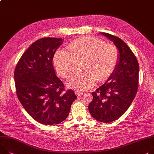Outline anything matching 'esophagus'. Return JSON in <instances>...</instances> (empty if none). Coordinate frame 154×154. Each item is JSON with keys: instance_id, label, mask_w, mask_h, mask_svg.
Returning <instances> with one entry per match:
<instances>
[{"instance_id": "1", "label": "esophagus", "mask_w": 154, "mask_h": 154, "mask_svg": "<svg viewBox=\"0 0 154 154\" xmlns=\"http://www.w3.org/2000/svg\"><path fill=\"white\" fill-rule=\"evenodd\" d=\"M75 94H76V96H80L83 95V94H84V92H82V91H81L76 90V91H75Z\"/></svg>"}]
</instances>
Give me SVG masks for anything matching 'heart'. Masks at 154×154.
Returning a JSON list of instances; mask_svg holds the SVG:
<instances>
[{"mask_svg": "<svg viewBox=\"0 0 154 154\" xmlns=\"http://www.w3.org/2000/svg\"><path fill=\"white\" fill-rule=\"evenodd\" d=\"M68 49L69 53L64 50L56 52L54 65L59 75L69 78L77 70L78 62H84L82 68L85 71L74 75L68 82L71 88L86 89L94 86L97 81H106L117 63L116 47L97 38L75 39L68 45Z\"/></svg>", "mask_w": 154, "mask_h": 154, "instance_id": "1", "label": "heart"}]
</instances>
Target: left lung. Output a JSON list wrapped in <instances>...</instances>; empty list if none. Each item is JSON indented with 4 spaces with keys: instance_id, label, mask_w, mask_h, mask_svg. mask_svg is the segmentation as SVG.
Masks as SVG:
<instances>
[{
    "instance_id": "8db88e82",
    "label": "left lung",
    "mask_w": 154,
    "mask_h": 154,
    "mask_svg": "<svg viewBox=\"0 0 154 154\" xmlns=\"http://www.w3.org/2000/svg\"><path fill=\"white\" fill-rule=\"evenodd\" d=\"M113 42L119 51L116 67L107 81L92 92L89 111L94 118L110 123L123 115L134 100L138 88L139 66L132 51L120 38L100 32Z\"/></svg>"
}]
</instances>
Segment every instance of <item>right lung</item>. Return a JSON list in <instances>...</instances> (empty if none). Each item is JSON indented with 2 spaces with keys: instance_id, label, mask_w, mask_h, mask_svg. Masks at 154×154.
Here are the masks:
<instances>
[{
  "instance_id": "obj_1",
  "label": "right lung",
  "mask_w": 154,
  "mask_h": 154,
  "mask_svg": "<svg viewBox=\"0 0 154 154\" xmlns=\"http://www.w3.org/2000/svg\"><path fill=\"white\" fill-rule=\"evenodd\" d=\"M63 39L41 38L32 43L19 60L14 72L17 95L23 107L38 122L47 125L64 121L77 98L65 91L55 75L52 60Z\"/></svg>"
}]
</instances>
